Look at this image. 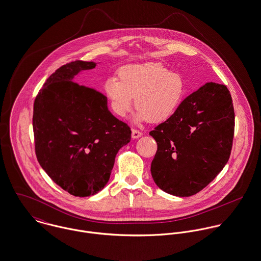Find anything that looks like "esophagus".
<instances>
[{
  "label": "esophagus",
  "instance_id": "1",
  "mask_svg": "<svg viewBox=\"0 0 261 261\" xmlns=\"http://www.w3.org/2000/svg\"><path fill=\"white\" fill-rule=\"evenodd\" d=\"M143 135V133L137 129H132V138L134 139H137L139 137H141Z\"/></svg>",
  "mask_w": 261,
  "mask_h": 261
}]
</instances>
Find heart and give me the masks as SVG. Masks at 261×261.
I'll list each match as a JSON object with an SVG mask.
<instances>
[{
    "mask_svg": "<svg viewBox=\"0 0 261 261\" xmlns=\"http://www.w3.org/2000/svg\"><path fill=\"white\" fill-rule=\"evenodd\" d=\"M119 77L106 81V94L119 116L130 110L135 97L138 122H160L171 116L185 91L182 77L159 63L127 65L120 69Z\"/></svg>",
    "mask_w": 261,
    "mask_h": 261,
    "instance_id": "1",
    "label": "heart"
}]
</instances>
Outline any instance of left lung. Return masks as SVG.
<instances>
[{"instance_id":"1","label":"left lung","mask_w":261,"mask_h":261,"mask_svg":"<svg viewBox=\"0 0 261 261\" xmlns=\"http://www.w3.org/2000/svg\"><path fill=\"white\" fill-rule=\"evenodd\" d=\"M234 108L225 85L206 83L150 131L157 142L151 175L163 191L194 195L223 169L231 153Z\"/></svg>"}]
</instances>
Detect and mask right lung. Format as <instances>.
I'll return each mask as SVG.
<instances>
[{"label": "right lung", "instance_id": "1", "mask_svg": "<svg viewBox=\"0 0 261 261\" xmlns=\"http://www.w3.org/2000/svg\"><path fill=\"white\" fill-rule=\"evenodd\" d=\"M94 62L57 69L34 102L35 152L42 168L68 193L86 197L107 184L117 152L131 140L130 127L113 116L107 97L73 81Z\"/></svg>", "mask_w": 261, "mask_h": 261}]
</instances>
